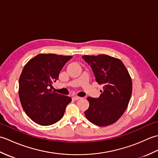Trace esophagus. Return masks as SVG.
Masks as SVG:
<instances>
[{"instance_id": "esophagus-1", "label": "esophagus", "mask_w": 158, "mask_h": 158, "mask_svg": "<svg viewBox=\"0 0 158 158\" xmlns=\"http://www.w3.org/2000/svg\"><path fill=\"white\" fill-rule=\"evenodd\" d=\"M81 97H79V96H74L73 98V99L74 100H79V99H81Z\"/></svg>"}]
</instances>
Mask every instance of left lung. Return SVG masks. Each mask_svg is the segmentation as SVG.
<instances>
[{"label": "left lung", "mask_w": 158, "mask_h": 158, "mask_svg": "<svg viewBox=\"0 0 158 158\" xmlns=\"http://www.w3.org/2000/svg\"><path fill=\"white\" fill-rule=\"evenodd\" d=\"M92 69L96 81L103 85L99 98L88 97L86 118L98 126L113 124L122 116L128 105L132 91V79L119 59L107 55L83 56Z\"/></svg>", "instance_id": "1"}]
</instances>
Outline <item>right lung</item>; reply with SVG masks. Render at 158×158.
Returning <instances> with one entry per match:
<instances>
[{
	"label": "right lung",
	"mask_w": 158,
	"mask_h": 158,
	"mask_svg": "<svg viewBox=\"0 0 158 158\" xmlns=\"http://www.w3.org/2000/svg\"><path fill=\"white\" fill-rule=\"evenodd\" d=\"M70 56L39 54L23 67L19 79V96L23 109L33 122L49 126L62 118L71 98L53 92L49 86L58 79Z\"/></svg>",
	"instance_id": "1"
}]
</instances>
